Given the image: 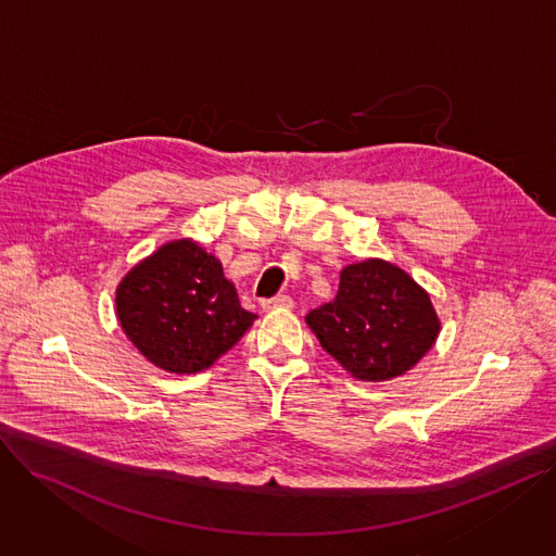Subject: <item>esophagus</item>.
Returning a JSON list of instances; mask_svg holds the SVG:
<instances>
[{"label":"esophagus","mask_w":556,"mask_h":556,"mask_svg":"<svg viewBox=\"0 0 556 556\" xmlns=\"http://www.w3.org/2000/svg\"><path fill=\"white\" fill-rule=\"evenodd\" d=\"M263 309L265 312H269V309H293V298L287 295V293L274 295L269 300H263Z\"/></svg>","instance_id":"obj_1"}]
</instances>
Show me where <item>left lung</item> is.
Listing matches in <instances>:
<instances>
[{
  "label": "left lung",
  "instance_id": "obj_1",
  "mask_svg": "<svg viewBox=\"0 0 556 556\" xmlns=\"http://www.w3.org/2000/svg\"><path fill=\"white\" fill-rule=\"evenodd\" d=\"M304 320L323 349L362 382L404 376L440 333L430 295L380 258L344 267L338 295Z\"/></svg>",
  "mask_w": 556,
  "mask_h": 556
}]
</instances>
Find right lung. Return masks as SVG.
I'll return each mask as SVG.
<instances>
[{"mask_svg":"<svg viewBox=\"0 0 556 556\" xmlns=\"http://www.w3.org/2000/svg\"><path fill=\"white\" fill-rule=\"evenodd\" d=\"M116 316L130 342L167 374H199L256 320L240 306L223 265L192 238L165 242L116 287Z\"/></svg>","mask_w":556,"mask_h":556,"instance_id":"add662e5","label":"right lung"}]
</instances>
